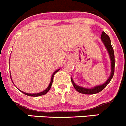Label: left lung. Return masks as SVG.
<instances>
[{"label": "left lung", "mask_w": 126, "mask_h": 126, "mask_svg": "<svg viewBox=\"0 0 126 126\" xmlns=\"http://www.w3.org/2000/svg\"><path fill=\"white\" fill-rule=\"evenodd\" d=\"M101 39H102V42L103 43L104 45L106 47L107 50L108 51V53L109 54V56L110 58L111 61V73L110 76H109V79L107 80V81L103 84L101 85L96 86L92 88H85L81 87L79 86H78L74 83L73 81V79L71 78V82L73 83V86L74 88L76 89L77 92H79L81 93H83V94H94V93H97L100 92L101 91L103 90L106 87L107 85L110 83V81L112 79L114 74V71H115V56H114V52H113V49L112 48V44H111V41L110 39L109 38L106 33H105L104 32H102V35H101Z\"/></svg>", "instance_id": "obj_1"}]
</instances>
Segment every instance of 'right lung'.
<instances>
[{
  "instance_id": "1",
  "label": "right lung",
  "mask_w": 126,
  "mask_h": 126,
  "mask_svg": "<svg viewBox=\"0 0 126 126\" xmlns=\"http://www.w3.org/2000/svg\"><path fill=\"white\" fill-rule=\"evenodd\" d=\"M59 70L60 69H57V71H55V72L53 73V74H52V78H51V81H50V83L49 86H48L45 90H44V91H43V92H40V93H25V92H22V91H21V90H20V91H21L22 93H24V94H25L26 95H28V96H42V95H43V94H46V93L49 91L51 86H52V83H53V76H54V74H55L57 72H58V71H59Z\"/></svg>"
}]
</instances>
